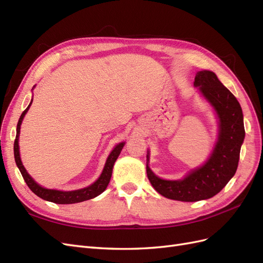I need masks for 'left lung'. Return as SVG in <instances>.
Returning a JSON list of instances; mask_svg holds the SVG:
<instances>
[{
	"instance_id": "8db88e82",
	"label": "left lung",
	"mask_w": 263,
	"mask_h": 263,
	"mask_svg": "<svg viewBox=\"0 0 263 263\" xmlns=\"http://www.w3.org/2000/svg\"><path fill=\"white\" fill-rule=\"evenodd\" d=\"M194 87L210 103L218 121L217 139L206 161L184 178L165 180L150 169V153L147 151L146 170L151 185L162 196L182 202L208 200L219 193L235 176L245 139L241 106L217 76L210 70L198 71Z\"/></svg>"
}]
</instances>
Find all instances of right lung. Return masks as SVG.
<instances>
[{"label": "right lung", "instance_id": "1", "mask_svg": "<svg viewBox=\"0 0 263 263\" xmlns=\"http://www.w3.org/2000/svg\"><path fill=\"white\" fill-rule=\"evenodd\" d=\"M35 87V85H34ZM34 87L31 90H34ZM33 103V99H31L29 105L27 106V108L24 110L22 113L18 123H17V127H16V138H15L14 141V158H15V162H16L17 168L20 169L22 176L25 180L26 184L28 185V187L33 191V192L39 196L41 198L45 201L48 202H52L55 204H74V203H80V202H84L87 200H91V198L97 197L98 195H100L101 193L104 192L106 190L108 183L110 181V178H112V172H113V168H114V163L117 160V158L121 154V151L123 149V147L125 146V141L119 142L117 144L113 150L110 151L107 159L104 168H103V171L101 173V176L99 177V179L93 182L91 185L85 186L83 189H79V190H73V191H61V190H55V189H46L44 186H42L30 177V174L27 172V170L24 166L22 159H21V154H20V133H21V125L24 117H25L26 113L28 112V109Z\"/></svg>", "mask_w": 263, "mask_h": 263}]
</instances>
